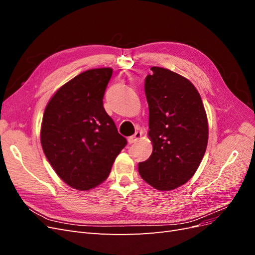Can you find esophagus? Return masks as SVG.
I'll list each match as a JSON object with an SVG mask.
<instances>
[{
    "label": "esophagus",
    "instance_id": "34e87169",
    "mask_svg": "<svg viewBox=\"0 0 255 255\" xmlns=\"http://www.w3.org/2000/svg\"><path fill=\"white\" fill-rule=\"evenodd\" d=\"M141 136H142V133L141 132H137L133 135V136H130V137H128V143H134V142H136V141H138L141 138Z\"/></svg>",
    "mask_w": 255,
    "mask_h": 255
}]
</instances>
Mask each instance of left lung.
<instances>
[{
  "instance_id": "obj_1",
  "label": "left lung",
  "mask_w": 255,
  "mask_h": 255,
  "mask_svg": "<svg viewBox=\"0 0 255 255\" xmlns=\"http://www.w3.org/2000/svg\"><path fill=\"white\" fill-rule=\"evenodd\" d=\"M144 80L149 104L151 156L138 164L142 179L158 190L177 188L191 179L207 145L206 114L198 90L168 69L152 67Z\"/></svg>"
}]
</instances>
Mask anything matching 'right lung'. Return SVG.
I'll return each instance as SVG.
<instances>
[{
  "mask_svg": "<svg viewBox=\"0 0 255 255\" xmlns=\"http://www.w3.org/2000/svg\"><path fill=\"white\" fill-rule=\"evenodd\" d=\"M111 68L85 71L60 87L43 114L40 140L49 163L69 186L88 190L107 179L128 141L103 107Z\"/></svg>",
  "mask_w": 255,
  "mask_h": 255,
  "instance_id": "add662e5",
  "label": "right lung"
}]
</instances>
